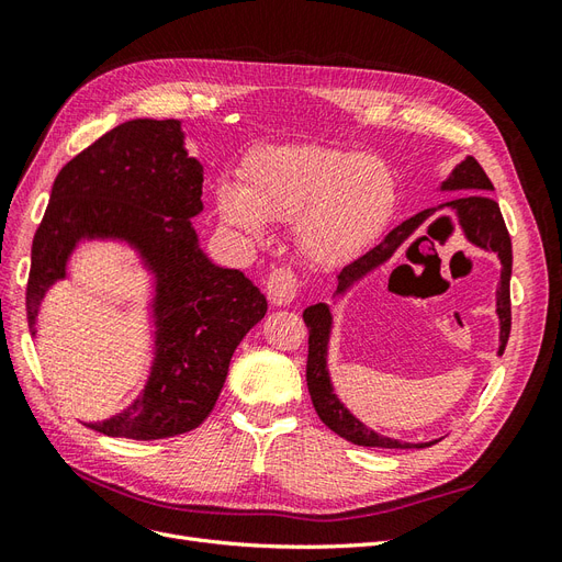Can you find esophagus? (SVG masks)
Masks as SVG:
<instances>
[{"mask_svg":"<svg viewBox=\"0 0 562 562\" xmlns=\"http://www.w3.org/2000/svg\"><path fill=\"white\" fill-rule=\"evenodd\" d=\"M265 288H267V297L271 304H277V307H285V304H291L297 297L300 281L291 267H279V269L269 271Z\"/></svg>","mask_w":562,"mask_h":562,"instance_id":"esophagus-1","label":"esophagus"}]
</instances>
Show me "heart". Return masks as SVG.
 Here are the masks:
<instances>
[{
    "mask_svg": "<svg viewBox=\"0 0 562 562\" xmlns=\"http://www.w3.org/2000/svg\"><path fill=\"white\" fill-rule=\"evenodd\" d=\"M223 223L265 239L269 220L295 223L300 250L321 267L359 255L389 223L396 178L370 155L318 143L255 149L244 164V187H217Z\"/></svg>",
    "mask_w": 562,
    "mask_h": 562,
    "instance_id": "obj_1",
    "label": "heart"
}]
</instances>
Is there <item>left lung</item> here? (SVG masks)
I'll return each instance as SVG.
<instances>
[{
  "label": "left lung",
  "mask_w": 562,
  "mask_h": 562,
  "mask_svg": "<svg viewBox=\"0 0 562 562\" xmlns=\"http://www.w3.org/2000/svg\"><path fill=\"white\" fill-rule=\"evenodd\" d=\"M443 192H467L459 194V199H452L448 203H440V206L424 209L417 215L407 217L405 223L391 229L384 239L361 255L359 260H353L347 265L342 271L337 274V291L333 297L345 295L349 288L368 277L372 269L382 267L386 260L394 258V252H398L413 236L429 223V217L440 211V209H450L454 211L459 227H462L467 239L485 250H492L499 255L502 260V279L497 288V316H499V356L504 353V347L508 342V333H512V265H514V255H512V236L506 232L504 217L499 211V203L495 199H490L487 192L495 190L492 187L490 178L481 168V164L473 157H467L462 164L454 166V171L448 176V180L440 184ZM422 239V236H419ZM304 323L310 328V353H307V386H310V396L314 403V411L321 417V422L326 424L328 429H333L337 436H342L351 440L353 446H363V448H429L438 440H431V443H403V440L396 438H386L378 431L368 429L363 422L356 419L345 403L335 396L333 382H330V372H328V342H330V330H333V314L326 302L312 304V307L304 310L302 314Z\"/></svg>",
  "instance_id": "1"
}]
</instances>
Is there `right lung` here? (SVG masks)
Returning a JSON list of instances; mask_svg holds the SVG:
<instances>
[{"label":"right lung","mask_w":562,"mask_h":562,"mask_svg":"<svg viewBox=\"0 0 562 562\" xmlns=\"http://www.w3.org/2000/svg\"><path fill=\"white\" fill-rule=\"evenodd\" d=\"M203 166L187 155L178 119L119 124L56 176L32 241L25 293L35 335L48 288L67 277L81 241H124L155 277V359L143 394L110 419L87 424L116 438L157 440L196 429L223 391L234 349L267 314L244 271L201 250L192 217L203 211Z\"/></svg>","instance_id":"right-lung-1"}]
</instances>
